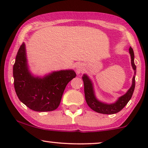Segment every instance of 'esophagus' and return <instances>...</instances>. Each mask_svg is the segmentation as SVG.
Masks as SVG:
<instances>
[{
  "label": "esophagus",
  "mask_w": 148,
  "mask_h": 148,
  "mask_svg": "<svg viewBox=\"0 0 148 148\" xmlns=\"http://www.w3.org/2000/svg\"><path fill=\"white\" fill-rule=\"evenodd\" d=\"M75 71H76L77 73H78V74L81 73H82L83 71H84V67H83L82 64H76V65H75Z\"/></svg>",
  "instance_id": "obj_1"
}]
</instances>
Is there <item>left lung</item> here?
<instances>
[{"mask_svg": "<svg viewBox=\"0 0 148 148\" xmlns=\"http://www.w3.org/2000/svg\"><path fill=\"white\" fill-rule=\"evenodd\" d=\"M129 53H130L131 58V65H132L133 70L135 71L132 81V86L127 91L126 94L120 97L119 100L114 104H104V103L101 102L97 100L96 96H95L93 85L91 80L86 75H84V76L82 77L84 84V93L86 102L93 110L98 113H102V114H115V113L119 112V111L122 110L129 102V101L130 100L133 92H134L135 86V74H136V66L134 63V52H133V50L131 47L129 48Z\"/></svg>", "mask_w": 148, "mask_h": 148, "instance_id": "1", "label": "left lung"}]
</instances>
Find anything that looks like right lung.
I'll use <instances>...</instances> for the list:
<instances>
[{"label":"right lung","instance_id":"obj_1","mask_svg":"<svg viewBox=\"0 0 148 148\" xmlns=\"http://www.w3.org/2000/svg\"><path fill=\"white\" fill-rule=\"evenodd\" d=\"M73 70L55 71L43 78L32 75L28 70L25 44L20 46L13 65L14 86L19 100L37 112L56 110L66 85L75 77Z\"/></svg>","mask_w":148,"mask_h":148}]
</instances>
